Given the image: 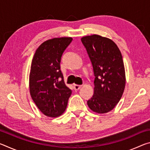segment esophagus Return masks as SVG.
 I'll return each mask as SVG.
<instances>
[{
	"instance_id": "obj_1",
	"label": "esophagus",
	"mask_w": 150,
	"mask_h": 150,
	"mask_svg": "<svg viewBox=\"0 0 150 150\" xmlns=\"http://www.w3.org/2000/svg\"><path fill=\"white\" fill-rule=\"evenodd\" d=\"M81 87V85H74V89L75 91H78L79 88Z\"/></svg>"
}]
</instances>
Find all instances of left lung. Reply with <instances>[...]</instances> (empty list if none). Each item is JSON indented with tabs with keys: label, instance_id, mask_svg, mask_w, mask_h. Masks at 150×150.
<instances>
[{
	"label": "left lung",
	"instance_id": "obj_1",
	"mask_svg": "<svg viewBox=\"0 0 150 150\" xmlns=\"http://www.w3.org/2000/svg\"><path fill=\"white\" fill-rule=\"evenodd\" d=\"M92 63L94 94L87 105L103 114L115 107L122 96L126 77L121 52L111 40L94 34L81 39Z\"/></svg>",
	"mask_w": 150,
	"mask_h": 150
}]
</instances>
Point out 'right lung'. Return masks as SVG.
<instances>
[{
    "label": "right lung",
    "instance_id": "right-lung-1",
    "mask_svg": "<svg viewBox=\"0 0 150 150\" xmlns=\"http://www.w3.org/2000/svg\"><path fill=\"white\" fill-rule=\"evenodd\" d=\"M73 39L53 38L40 45L33 57L30 73L32 98L42 112L57 117L65 110L72 90L64 83L60 70L62 55Z\"/></svg>",
    "mask_w": 150,
    "mask_h": 150
}]
</instances>
